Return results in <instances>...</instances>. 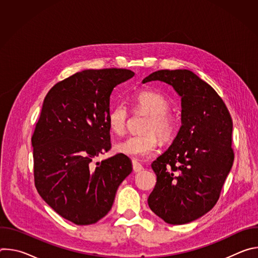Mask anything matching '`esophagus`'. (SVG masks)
Here are the masks:
<instances>
[{
  "instance_id": "obj_1",
  "label": "esophagus",
  "mask_w": 258,
  "mask_h": 258,
  "mask_svg": "<svg viewBox=\"0 0 258 258\" xmlns=\"http://www.w3.org/2000/svg\"><path fill=\"white\" fill-rule=\"evenodd\" d=\"M133 168H134L135 172H140V171H142L144 169L143 165L138 160H136V159L133 160Z\"/></svg>"
}]
</instances>
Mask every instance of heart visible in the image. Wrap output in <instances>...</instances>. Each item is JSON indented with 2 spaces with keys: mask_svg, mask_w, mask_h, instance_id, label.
Masks as SVG:
<instances>
[{
  "mask_svg": "<svg viewBox=\"0 0 258 258\" xmlns=\"http://www.w3.org/2000/svg\"><path fill=\"white\" fill-rule=\"evenodd\" d=\"M139 111L149 115L143 128L142 136H131L118 142L114 149L127 157L140 158L151 154L159 145V136L163 143H170L177 133V120L167 110L169 102L159 93L142 91L133 98ZM108 126L112 133L123 135L128 121V110L122 103L113 106L108 113Z\"/></svg>",
  "mask_w": 258,
  "mask_h": 258,
  "instance_id": "obj_1",
  "label": "heart"
}]
</instances>
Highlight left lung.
<instances>
[{
    "mask_svg": "<svg viewBox=\"0 0 258 258\" xmlns=\"http://www.w3.org/2000/svg\"><path fill=\"white\" fill-rule=\"evenodd\" d=\"M160 81L180 96L181 126L169 148L151 166L157 176L150 209L170 225H183L217 202L234 162L233 121L206 82L188 69L158 70L143 84Z\"/></svg>",
    "mask_w": 258,
    "mask_h": 258,
    "instance_id": "left-lung-1",
    "label": "left lung"
}]
</instances>
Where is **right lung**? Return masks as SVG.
<instances>
[{
    "instance_id": "1",
    "label": "right lung",
    "mask_w": 258,
    "mask_h": 258,
    "mask_svg": "<svg viewBox=\"0 0 258 258\" xmlns=\"http://www.w3.org/2000/svg\"><path fill=\"white\" fill-rule=\"evenodd\" d=\"M128 69H87L57 83L47 94L31 138L34 185L59 215L78 226L97 223L111 209L132 172L116 154L92 166L111 148L108 113L113 89L132 79Z\"/></svg>"
}]
</instances>
